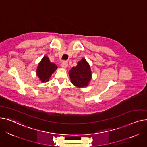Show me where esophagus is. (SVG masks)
I'll use <instances>...</instances> for the list:
<instances>
[{
  "label": "esophagus",
  "instance_id": "obj_1",
  "mask_svg": "<svg viewBox=\"0 0 147 147\" xmlns=\"http://www.w3.org/2000/svg\"><path fill=\"white\" fill-rule=\"evenodd\" d=\"M61 66L63 68H66L67 66V62L66 61H65L61 63Z\"/></svg>",
  "mask_w": 147,
  "mask_h": 147
}]
</instances>
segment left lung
Listing matches in <instances>:
<instances>
[{
  "label": "left lung",
  "mask_w": 147,
  "mask_h": 147,
  "mask_svg": "<svg viewBox=\"0 0 147 147\" xmlns=\"http://www.w3.org/2000/svg\"><path fill=\"white\" fill-rule=\"evenodd\" d=\"M71 82L76 87H87L91 80V68L85 59L82 58L69 72Z\"/></svg>",
  "instance_id": "obj_1"
}]
</instances>
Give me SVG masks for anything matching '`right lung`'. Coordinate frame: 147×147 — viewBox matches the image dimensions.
Masks as SVG:
<instances>
[{"instance_id":"1","label":"right lung","mask_w":147,"mask_h":147,"mask_svg":"<svg viewBox=\"0 0 147 147\" xmlns=\"http://www.w3.org/2000/svg\"><path fill=\"white\" fill-rule=\"evenodd\" d=\"M57 68V66L50 62L49 57L45 56L38 65L36 74L42 82H46L49 81L50 76Z\"/></svg>"}]
</instances>
